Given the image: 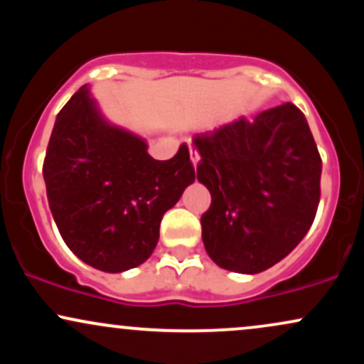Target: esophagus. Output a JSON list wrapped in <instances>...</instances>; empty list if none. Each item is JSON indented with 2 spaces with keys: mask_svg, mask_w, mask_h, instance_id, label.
Returning <instances> with one entry per match:
<instances>
[{
  "mask_svg": "<svg viewBox=\"0 0 364 364\" xmlns=\"http://www.w3.org/2000/svg\"><path fill=\"white\" fill-rule=\"evenodd\" d=\"M190 157H191V162H193V166L198 164L200 154H198V150H196L195 147H190Z\"/></svg>",
  "mask_w": 364,
  "mask_h": 364,
  "instance_id": "1",
  "label": "esophagus"
}]
</instances>
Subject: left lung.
<instances>
[{"mask_svg":"<svg viewBox=\"0 0 364 364\" xmlns=\"http://www.w3.org/2000/svg\"><path fill=\"white\" fill-rule=\"evenodd\" d=\"M196 178L208 188L202 215L208 257L225 270L258 274L287 257L315 220L321 159L304 114L286 102L202 133Z\"/></svg>","mask_w":364,"mask_h":364,"instance_id":"left-lung-1","label":"left lung"}]
</instances>
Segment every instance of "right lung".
Here are the masks:
<instances>
[{
	"mask_svg": "<svg viewBox=\"0 0 364 364\" xmlns=\"http://www.w3.org/2000/svg\"><path fill=\"white\" fill-rule=\"evenodd\" d=\"M43 174L63 241L111 274L147 260L162 215L195 181L186 145L169 161H156L144 140L102 118L85 85L58 114Z\"/></svg>",
	"mask_w": 364,
	"mask_h": 364,
	"instance_id": "right-lung-1",
	"label": "right lung"
}]
</instances>
